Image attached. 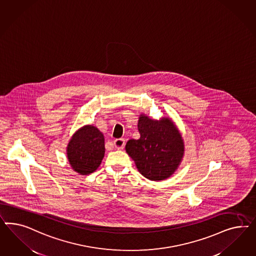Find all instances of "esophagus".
<instances>
[{
	"label": "esophagus",
	"instance_id": "1",
	"mask_svg": "<svg viewBox=\"0 0 256 256\" xmlns=\"http://www.w3.org/2000/svg\"><path fill=\"white\" fill-rule=\"evenodd\" d=\"M124 139H116L114 140V146L116 149H123L124 146Z\"/></svg>",
	"mask_w": 256,
	"mask_h": 256
}]
</instances>
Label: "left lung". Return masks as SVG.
Segmentation results:
<instances>
[{"label":"left lung","mask_w":256,"mask_h":256,"mask_svg":"<svg viewBox=\"0 0 256 256\" xmlns=\"http://www.w3.org/2000/svg\"><path fill=\"white\" fill-rule=\"evenodd\" d=\"M138 130L140 137L126 142V153L144 178L154 181L168 178L184 154V142L178 128L168 118L155 121L142 114Z\"/></svg>","instance_id":"left-lung-1"}]
</instances>
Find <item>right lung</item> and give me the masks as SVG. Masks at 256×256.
Listing matches in <instances>:
<instances>
[{
    "instance_id": "add662e5",
    "label": "right lung",
    "mask_w": 256,
    "mask_h": 256,
    "mask_svg": "<svg viewBox=\"0 0 256 256\" xmlns=\"http://www.w3.org/2000/svg\"><path fill=\"white\" fill-rule=\"evenodd\" d=\"M104 153V136L93 126H86L78 130L68 146L70 165L80 174H89L96 170Z\"/></svg>"
}]
</instances>
